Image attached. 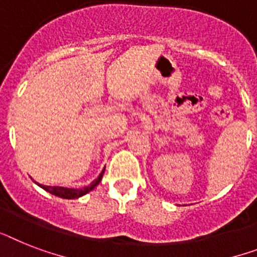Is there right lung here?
<instances>
[{
    "mask_svg": "<svg viewBox=\"0 0 257 257\" xmlns=\"http://www.w3.org/2000/svg\"><path fill=\"white\" fill-rule=\"evenodd\" d=\"M104 170L105 168L103 169V172L100 173V176L92 181V183H89L88 186L83 187V189H68V187H60V186H46V185H41V183H37L39 187H42L43 190H46L47 193L53 194V195H56V197L59 198H64V199H76V198H80L85 194H88L89 191H92L97 185L100 183L101 178H103Z\"/></svg>",
    "mask_w": 257,
    "mask_h": 257,
    "instance_id": "obj_1",
    "label": "right lung"
}]
</instances>
